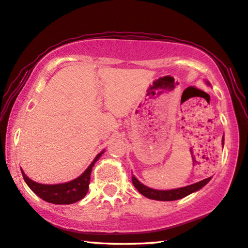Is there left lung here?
Listing matches in <instances>:
<instances>
[{"label":"left lung","mask_w":248,"mask_h":248,"mask_svg":"<svg viewBox=\"0 0 248 248\" xmlns=\"http://www.w3.org/2000/svg\"><path fill=\"white\" fill-rule=\"evenodd\" d=\"M208 86H210L209 81H206ZM224 145V137H222V146ZM211 180V177H208L202 181H199L197 183H194L192 185L184 186V187L180 188H174V189H167V190H159L155 188H150L148 186L144 185L140 183L135 176H132V182L134 186H135L136 189L140 192L141 195H144L145 197L149 199H154V201H160V202H172V201H177V199H181L183 197L188 196L189 194L197 192L201 188H202L208 182Z\"/></svg>","instance_id":"8db88e82"}]
</instances>
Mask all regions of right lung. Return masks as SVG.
<instances>
[{
  "mask_svg": "<svg viewBox=\"0 0 248 248\" xmlns=\"http://www.w3.org/2000/svg\"><path fill=\"white\" fill-rule=\"evenodd\" d=\"M104 150L97 155V157L93 159V161L90 163V166L86 169V171L76 179H74L66 183L60 184H40L37 183L25 174V172L21 169V174H23L26 184L29 186V188L40 197L43 201L47 202L55 203V205H69L76 202H79L80 199L86 196L89 189L90 183V173L93 171L94 163L98 161L101 157Z\"/></svg>",
  "mask_w": 248,
  "mask_h": 248,
  "instance_id": "1",
  "label": "right lung"
}]
</instances>
